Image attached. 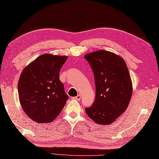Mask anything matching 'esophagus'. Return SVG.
<instances>
[{
	"mask_svg": "<svg viewBox=\"0 0 159 159\" xmlns=\"http://www.w3.org/2000/svg\"><path fill=\"white\" fill-rule=\"evenodd\" d=\"M72 99H75V100H78V101H80L81 99V95L80 94H78V95L76 96V97H74Z\"/></svg>",
	"mask_w": 159,
	"mask_h": 159,
	"instance_id": "1",
	"label": "esophagus"
}]
</instances>
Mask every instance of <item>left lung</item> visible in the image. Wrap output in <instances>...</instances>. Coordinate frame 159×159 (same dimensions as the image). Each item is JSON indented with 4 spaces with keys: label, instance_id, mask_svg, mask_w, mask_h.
I'll return each instance as SVG.
<instances>
[{
    "label": "left lung",
    "instance_id": "left-lung-1",
    "mask_svg": "<svg viewBox=\"0 0 159 159\" xmlns=\"http://www.w3.org/2000/svg\"><path fill=\"white\" fill-rule=\"evenodd\" d=\"M94 74L95 99L85 108L96 123H112L126 110L132 95V82L125 61L112 52L99 50L86 54Z\"/></svg>",
    "mask_w": 159,
    "mask_h": 159
}]
</instances>
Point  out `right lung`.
Listing matches in <instances>:
<instances>
[{
    "label": "right lung",
    "mask_w": 159,
    "mask_h": 159,
    "mask_svg": "<svg viewBox=\"0 0 159 159\" xmlns=\"http://www.w3.org/2000/svg\"><path fill=\"white\" fill-rule=\"evenodd\" d=\"M67 56L43 54L24 69L18 84L19 100L26 114L38 123L57 117L69 97L59 78Z\"/></svg>",
    "instance_id": "obj_1"
}]
</instances>
